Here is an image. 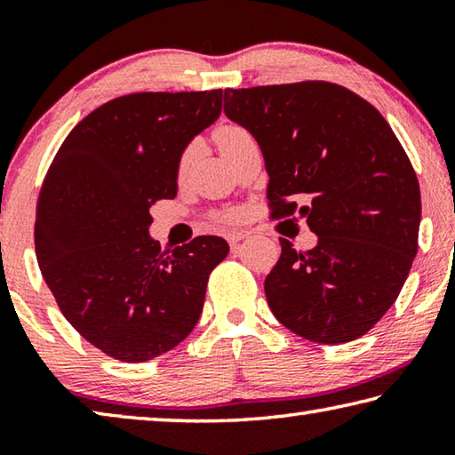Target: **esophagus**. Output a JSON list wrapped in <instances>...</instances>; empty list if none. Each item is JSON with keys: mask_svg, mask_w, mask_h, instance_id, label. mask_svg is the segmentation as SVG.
<instances>
[{"mask_svg": "<svg viewBox=\"0 0 455 455\" xmlns=\"http://www.w3.org/2000/svg\"><path fill=\"white\" fill-rule=\"evenodd\" d=\"M249 236H251L249 230H233V233H228V243L233 249H236V244L243 243L244 238H249Z\"/></svg>", "mask_w": 455, "mask_h": 455, "instance_id": "esophagus-1", "label": "esophagus"}]
</instances>
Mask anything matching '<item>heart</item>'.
I'll return each mask as SVG.
<instances>
[{
    "label": "heart",
    "mask_w": 455,
    "mask_h": 455,
    "mask_svg": "<svg viewBox=\"0 0 455 455\" xmlns=\"http://www.w3.org/2000/svg\"><path fill=\"white\" fill-rule=\"evenodd\" d=\"M214 138H217V142L220 146V152L228 156V154H233L238 146L244 144L246 140H251V134L249 130L238 126V124H220L217 128V132H214ZM192 156H195V146H188V148H184V152L180 154V160H179V172L184 174L187 172V168L190 164Z\"/></svg>",
    "instance_id": "b5f03b06"
}]
</instances>
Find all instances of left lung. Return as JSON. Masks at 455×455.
<instances>
[{
	"instance_id": "8db88e82",
	"label": "left lung",
	"mask_w": 455,
	"mask_h": 455,
	"mask_svg": "<svg viewBox=\"0 0 455 455\" xmlns=\"http://www.w3.org/2000/svg\"><path fill=\"white\" fill-rule=\"evenodd\" d=\"M225 114L263 150L271 219L299 211L319 236L311 251L281 238L265 279L273 315L315 343L365 335L418 252L419 182L394 130L355 92L319 80L228 88Z\"/></svg>"
}]
</instances>
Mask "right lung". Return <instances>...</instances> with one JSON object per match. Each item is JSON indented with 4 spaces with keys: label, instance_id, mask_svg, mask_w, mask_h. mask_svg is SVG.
<instances>
[{
    "label": "right lung",
    "instance_id": "1",
    "mask_svg": "<svg viewBox=\"0 0 455 455\" xmlns=\"http://www.w3.org/2000/svg\"><path fill=\"white\" fill-rule=\"evenodd\" d=\"M222 90L136 92L78 122L36 206V257L70 325L108 357L142 363L174 349L203 313L220 236L163 251L150 209L176 196L180 154L220 116Z\"/></svg>",
    "mask_w": 455,
    "mask_h": 455
}]
</instances>
